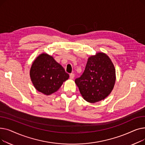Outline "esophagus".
Wrapping results in <instances>:
<instances>
[{"mask_svg": "<svg viewBox=\"0 0 145 145\" xmlns=\"http://www.w3.org/2000/svg\"><path fill=\"white\" fill-rule=\"evenodd\" d=\"M69 76H70V78L71 79H73L74 78V73H71L69 74Z\"/></svg>", "mask_w": 145, "mask_h": 145, "instance_id": "obj_1", "label": "esophagus"}]
</instances>
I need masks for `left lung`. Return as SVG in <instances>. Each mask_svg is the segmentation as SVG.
Masks as SVG:
<instances>
[{
	"label": "left lung",
	"instance_id": "obj_1",
	"mask_svg": "<svg viewBox=\"0 0 145 145\" xmlns=\"http://www.w3.org/2000/svg\"><path fill=\"white\" fill-rule=\"evenodd\" d=\"M115 80V69L110 59L103 53H98L89 57L84 72L75 83L83 99L95 103L110 93Z\"/></svg>",
	"mask_w": 145,
	"mask_h": 145
}]
</instances>
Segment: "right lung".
Returning a JSON list of instances; mask_svg holds the SVG:
<instances>
[{
	"mask_svg": "<svg viewBox=\"0 0 145 145\" xmlns=\"http://www.w3.org/2000/svg\"><path fill=\"white\" fill-rule=\"evenodd\" d=\"M30 76L36 90L46 95L56 92L69 77L64 68L46 53H42L35 59Z\"/></svg>",
	"mask_w": 145,
	"mask_h": 145,
	"instance_id": "obj_1",
	"label": "right lung"
}]
</instances>
